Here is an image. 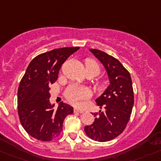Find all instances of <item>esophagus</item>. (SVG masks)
I'll return each instance as SVG.
<instances>
[{
    "mask_svg": "<svg viewBox=\"0 0 161 161\" xmlns=\"http://www.w3.org/2000/svg\"><path fill=\"white\" fill-rule=\"evenodd\" d=\"M74 111H75V113H83V110H82V109H79V108H75V109H74Z\"/></svg>",
    "mask_w": 161,
    "mask_h": 161,
    "instance_id": "1",
    "label": "esophagus"
}]
</instances>
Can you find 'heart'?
Segmentation results:
<instances>
[{"instance_id": "1", "label": "heart", "mask_w": 161, "mask_h": 161, "mask_svg": "<svg viewBox=\"0 0 161 161\" xmlns=\"http://www.w3.org/2000/svg\"><path fill=\"white\" fill-rule=\"evenodd\" d=\"M86 68L95 70L97 74L99 73V70H100L99 66L97 65V63L93 61V60H88L86 62ZM90 96H91V93H90L89 90L87 88L83 87V86H80L72 85L69 86L66 91L67 98L75 104H77L81 100L88 98Z\"/></svg>"}]
</instances>
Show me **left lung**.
<instances>
[{
	"label": "left lung",
	"instance_id": "1",
	"mask_svg": "<svg viewBox=\"0 0 161 161\" xmlns=\"http://www.w3.org/2000/svg\"><path fill=\"white\" fill-rule=\"evenodd\" d=\"M106 70L109 85L96 98V103L104 110L94 113V122L84 127L92 140L105 142L119 136L126 127L133 109V83L130 74L117 58L97 49H89Z\"/></svg>",
	"mask_w": 161,
	"mask_h": 161
}]
</instances>
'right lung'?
Returning <instances> with one entry per match:
<instances>
[{"label":"right lung","instance_id":"1","mask_svg":"<svg viewBox=\"0 0 161 161\" xmlns=\"http://www.w3.org/2000/svg\"><path fill=\"white\" fill-rule=\"evenodd\" d=\"M79 49L62 47L40 54L27 67L18 88V114L22 126L32 137L42 142L57 137L66 117L73 114V107L63 102L54 109L55 104L49 100V86L57 80L66 59Z\"/></svg>","mask_w":161,"mask_h":161}]
</instances>
